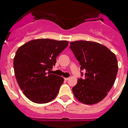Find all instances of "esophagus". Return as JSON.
Listing matches in <instances>:
<instances>
[{
  "label": "esophagus",
  "mask_w": 128,
  "mask_h": 128,
  "mask_svg": "<svg viewBox=\"0 0 128 128\" xmlns=\"http://www.w3.org/2000/svg\"><path fill=\"white\" fill-rule=\"evenodd\" d=\"M69 78H64V80H68Z\"/></svg>",
  "instance_id": "esophagus-1"
}]
</instances>
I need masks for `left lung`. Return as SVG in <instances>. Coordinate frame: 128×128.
<instances>
[{
    "mask_svg": "<svg viewBox=\"0 0 128 128\" xmlns=\"http://www.w3.org/2000/svg\"><path fill=\"white\" fill-rule=\"evenodd\" d=\"M70 48L79 62L80 71H85L84 78H78L72 88L74 96L83 104L99 102L106 96L116 79V56L105 46L92 41H74L70 42Z\"/></svg>",
    "mask_w": 128,
    "mask_h": 128,
    "instance_id": "8db88e82",
    "label": "left lung"
}]
</instances>
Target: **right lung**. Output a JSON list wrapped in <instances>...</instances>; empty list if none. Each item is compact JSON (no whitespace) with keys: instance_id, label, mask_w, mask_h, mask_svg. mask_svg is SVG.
<instances>
[{"instance_id":"right-lung-1","label":"right lung","mask_w":128,"mask_h":128,"mask_svg":"<svg viewBox=\"0 0 128 128\" xmlns=\"http://www.w3.org/2000/svg\"><path fill=\"white\" fill-rule=\"evenodd\" d=\"M68 45L66 40L40 38L29 41L17 50L13 60L15 77L31 101L45 104L58 95L64 78L47 71L55 65L57 56Z\"/></svg>"}]
</instances>
